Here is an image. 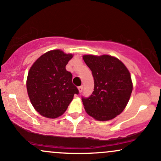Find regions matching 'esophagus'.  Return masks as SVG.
<instances>
[{
	"label": "esophagus",
	"mask_w": 161,
	"mask_h": 161,
	"mask_svg": "<svg viewBox=\"0 0 161 161\" xmlns=\"http://www.w3.org/2000/svg\"><path fill=\"white\" fill-rule=\"evenodd\" d=\"M78 89H79V93H81V92H82V90H83V86H81L78 87Z\"/></svg>",
	"instance_id": "34e87169"
}]
</instances>
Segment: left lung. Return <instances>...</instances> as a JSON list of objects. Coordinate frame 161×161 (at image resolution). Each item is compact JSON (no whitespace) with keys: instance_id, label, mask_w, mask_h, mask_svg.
<instances>
[{"instance_id":"left-lung-1","label":"left lung","mask_w":161,"mask_h":161,"mask_svg":"<svg viewBox=\"0 0 161 161\" xmlns=\"http://www.w3.org/2000/svg\"><path fill=\"white\" fill-rule=\"evenodd\" d=\"M92 70L95 88L88 97H82L87 114L99 121L114 119L123 111L132 92L128 69L119 59L109 55H84Z\"/></svg>"}]
</instances>
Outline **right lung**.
Masks as SVG:
<instances>
[{"mask_svg": "<svg viewBox=\"0 0 161 161\" xmlns=\"http://www.w3.org/2000/svg\"><path fill=\"white\" fill-rule=\"evenodd\" d=\"M73 57L53 50L37 59L28 73L26 88L32 106L42 116L58 117L64 114L79 90L72 82L73 75L66 66Z\"/></svg>", "mask_w": 161, "mask_h": 161, "instance_id": "right-lung-1", "label": "right lung"}]
</instances>
